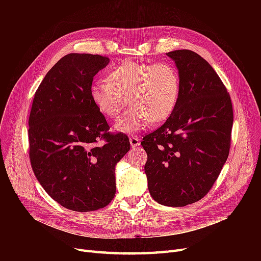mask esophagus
Here are the masks:
<instances>
[{
	"label": "esophagus",
	"mask_w": 261,
	"mask_h": 261,
	"mask_svg": "<svg viewBox=\"0 0 261 261\" xmlns=\"http://www.w3.org/2000/svg\"><path fill=\"white\" fill-rule=\"evenodd\" d=\"M130 140V145L132 146V147H139L140 146V143H141V141H140V139L139 138H135V136H131V138L129 139Z\"/></svg>",
	"instance_id": "obj_1"
}]
</instances>
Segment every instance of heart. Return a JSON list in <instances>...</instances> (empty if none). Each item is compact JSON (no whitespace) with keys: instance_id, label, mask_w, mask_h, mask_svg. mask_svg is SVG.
I'll return each instance as SVG.
<instances>
[{"instance_id":"obj_1","label":"heart","mask_w":261,"mask_h":261,"mask_svg":"<svg viewBox=\"0 0 261 261\" xmlns=\"http://www.w3.org/2000/svg\"><path fill=\"white\" fill-rule=\"evenodd\" d=\"M179 89V75L172 65L128 60L109 72L108 81L93 82L90 96L99 111L110 118L119 115L129 97L132 107L115 121L114 129L131 134L147 129L152 121L168 118Z\"/></svg>"}]
</instances>
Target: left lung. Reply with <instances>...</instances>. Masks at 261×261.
Returning <instances> with one entry per match:
<instances>
[{"label": "left lung", "instance_id": "1", "mask_svg": "<svg viewBox=\"0 0 261 261\" xmlns=\"http://www.w3.org/2000/svg\"><path fill=\"white\" fill-rule=\"evenodd\" d=\"M179 72V96L162 127L143 138L151 197L180 207L206 195L225 164L230 146L232 107L211 64L193 50L167 53Z\"/></svg>", "mask_w": 261, "mask_h": 261}]
</instances>
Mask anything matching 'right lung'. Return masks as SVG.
Returning <instances> with one entry per match:
<instances>
[{
	"instance_id": "1",
	"label": "right lung",
	"mask_w": 261,
	"mask_h": 261,
	"mask_svg": "<svg viewBox=\"0 0 261 261\" xmlns=\"http://www.w3.org/2000/svg\"><path fill=\"white\" fill-rule=\"evenodd\" d=\"M109 62L100 55H66L45 75L32 106L34 173L55 201L75 212L99 210L113 200L115 167L130 150L126 134L108 132L90 96L94 76Z\"/></svg>"
}]
</instances>
